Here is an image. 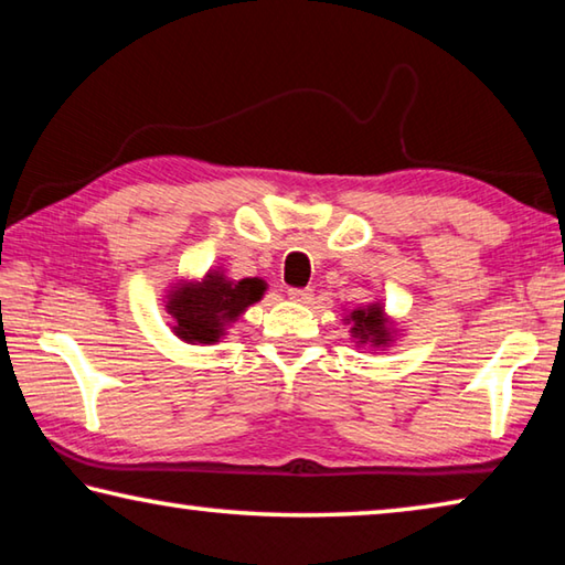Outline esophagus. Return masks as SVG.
Instances as JSON below:
<instances>
[{
    "mask_svg": "<svg viewBox=\"0 0 565 565\" xmlns=\"http://www.w3.org/2000/svg\"><path fill=\"white\" fill-rule=\"evenodd\" d=\"M289 299L296 303H309L311 301V289H289Z\"/></svg>",
    "mask_w": 565,
    "mask_h": 565,
    "instance_id": "esophagus-1",
    "label": "esophagus"
}]
</instances>
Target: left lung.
I'll return each instance as SVG.
<instances>
[{
    "label": "left lung",
    "mask_w": 565,
    "mask_h": 565,
    "mask_svg": "<svg viewBox=\"0 0 565 565\" xmlns=\"http://www.w3.org/2000/svg\"><path fill=\"white\" fill-rule=\"evenodd\" d=\"M347 321L351 323V337L356 339L359 347L369 343V347H374V349H386L396 339L394 323H391V319L386 317L381 301H374L369 306H359V309H353L349 313Z\"/></svg>",
    "instance_id": "left-lung-1"
}]
</instances>
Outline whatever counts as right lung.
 Here are the masks:
<instances>
[{
	"label": "right lung",
	"mask_w": 565,
	"mask_h": 565,
	"mask_svg": "<svg viewBox=\"0 0 565 565\" xmlns=\"http://www.w3.org/2000/svg\"><path fill=\"white\" fill-rule=\"evenodd\" d=\"M262 279L232 281L222 271H209L202 281H181L169 291L167 313L174 333L186 343H216L248 306L262 301Z\"/></svg>",
	"instance_id": "add662e5"
}]
</instances>
